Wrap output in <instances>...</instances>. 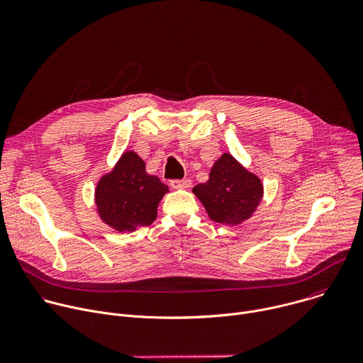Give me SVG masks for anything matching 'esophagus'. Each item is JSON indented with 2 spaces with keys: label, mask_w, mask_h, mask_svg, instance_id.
<instances>
[{
  "label": "esophagus",
  "mask_w": 363,
  "mask_h": 363,
  "mask_svg": "<svg viewBox=\"0 0 363 363\" xmlns=\"http://www.w3.org/2000/svg\"><path fill=\"white\" fill-rule=\"evenodd\" d=\"M191 179L189 178H184V179H172L171 181V186L175 189H184V188H189L191 186Z\"/></svg>",
  "instance_id": "obj_1"
}]
</instances>
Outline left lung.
Returning <instances> with one entry per match:
<instances>
[{
  "instance_id": "1",
  "label": "left lung",
  "mask_w": 363,
  "mask_h": 363,
  "mask_svg": "<svg viewBox=\"0 0 363 363\" xmlns=\"http://www.w3.org/2000/svg\"><path fill=\"white\" fill-rule=\"evenodd\" d=\"M192 192L203 203L208 217L221 224L247 220L263 196V185L228 153L214 164L210 179L198 184Z\"/></svg>"
}]
</instances>
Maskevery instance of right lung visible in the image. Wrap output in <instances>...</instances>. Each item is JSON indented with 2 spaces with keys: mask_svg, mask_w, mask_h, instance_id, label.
Instances as JSON below:
<instances>
[{
  "mask_svg": "<svg viewBox=\"0 0 363 363\" xmlns=\"http://www.w3.org/2000/svg\"><path fill=\"white\" fill-rule=\"evenodd\" d=\"M168 191L158 177L146 174L145 162L136 153L126 152L97 184L96 203L106 224L118 231H133L155 221L158 203Z\"/></svg>",
  "mask_w": 363,
  "mask_h": 363,
  "instance_id": "1",
  "label": "right lung"
}]
</instances>
